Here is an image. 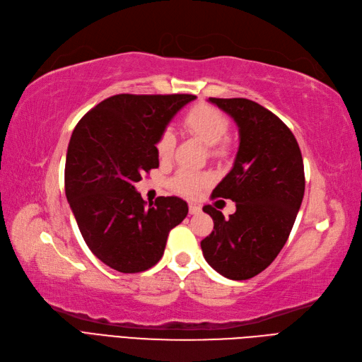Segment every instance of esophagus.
Masks as SVG:
<instances>
[{"label": "esophagus", "mask_w": 362, "mask_h": 362, "mask_svg": "<svg viewBox=\"0 0 362 362\" xmlns=\"http://www.w3.org/2000/svg\"><path fill=\"white\" fill-rule=\"evenodd\" d=\"M189 211H190V214H199V213H201V206L196 205V204H190Z\"/></svg>", "instance_id": "34e87169"}]
</instances>
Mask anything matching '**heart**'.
<instances>
[{
	"label": "heart",
	"instance_id": "heart-1",
	"mask_svg": "<svg viewBox=\"0 0 362 362\" xmlns=\"http://www.w3.org/2000/svg\"><path fill=\"white\" fill-rule=\"evenodd\" d=\"M182 126L185 132L196 136L199 141H202L206 146H209L211 154L213 156L228 154L229 144L224 139V136L229 132L230 122L229 118L217 107L206 103H199L193 106L185 114L182 119ZM173 148H175V138H173L172 132H161L156 142V153L158 158L163 161L169 160L172 157ZM209 181L211 178L206 173L181 170L177 173V177L172 180L170 185L173 190L181 194L193 196L199 192L201 187L209 184Z\"/></svg>",
	"mask_w": 362,
	"mask_h": 362
}]
</instances>
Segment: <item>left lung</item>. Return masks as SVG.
I'll list each match as a JSON object with an SVG mask.
<instances>
[{
  "label": "left lung",
  "instance_id": "left-lung-1",
  "mask_svg": "<svg viewBox=\"0 0 362 362\" xmlns=\"http://www.w3.org/2000/svg\"><path fill=\"white\" fill-rule=\"evenodd\" d=\"M209 102L240 130L233 168L213 192V199L233 201L236 211L224 218L204 206L214 230L201 247L223 277L248 280L272 264L289 238L305 189L303 156L289 127L264 106L248 98L209 97Z\"/></svg>",
  "mask_w": 362,
  "mask_h": 362
}]
</instances>
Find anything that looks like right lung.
<instances>
[{"mask_svg": "<svg viewBox=\"0 0 362 362\" xmlns=\"http://www.w3.org/2000/svg\"><path fill=\"white\" fill-rule=\"evenodd\" d=\"M192 94L112 95L74 127L67 148L66 196L90 250L124 274L154 267L170 229L189 206L177 196L144 201L134 182L158 168L156 142Z\"/></svg>", "mask_w": 362, "mask_h": 362, "instance_id": "obj_1", "label": "right lung"}]
</instances>
